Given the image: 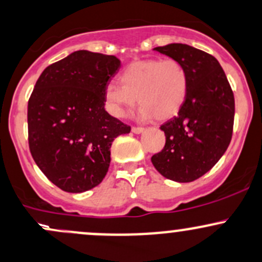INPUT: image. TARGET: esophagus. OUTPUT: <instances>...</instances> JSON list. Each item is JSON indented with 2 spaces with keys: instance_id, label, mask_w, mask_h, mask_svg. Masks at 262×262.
<instances>
[{
  "instance_id": "obj_1",
  "label": "esophagus",
  "mask_w": 262,
  "mask_h": 262,
  "mask_svg": "<svg viewBox=\"0 0 262 262\" xmlns=\"http://www.w3.org/2000/svg\"><path fill=\"white\" fill-rule=\"evenodd\" d=\"M144 131H145L144 127H132V132H134V134H141V132Z\"/></svg>"
}]
</instances>
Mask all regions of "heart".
I'll return each instance as SVG.
<instances>
[{"label": "heart", "mask_w": 262, "mask_h": 262, "mask_svg": "<svg viewBox=\"0 0 262 262\" xmlns=\"http://www.w3.org/2000/svg\"><path fill=\"white\" fill-rule=\"evenodd\" d=\"M121 85L108 84L104 99L110 112L116 117H125L137 102L141 105L139 117L142 120L154 115L164 120L174 115L187 95L188 75L180 61L145 59L126 67L120 75Z\"/></svg>", "instance_id": "heart-1"}]
</instances>
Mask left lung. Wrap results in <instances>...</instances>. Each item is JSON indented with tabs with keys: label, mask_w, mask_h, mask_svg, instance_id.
<instances>
[{
	"label": "left lung",
	"mask_w": 262,
	"mask_h": 262,
	"mask_svg": "<svg viewBox=\"0 0 262 262\" xmlns=\"http://www.w3.org/2000/svg\"><path fill=\"white\" fill-rule=\"evenodd\" d=\"M154 51L185 66L188 89L177 115L160 126L165 145L152 155L151 163L168 180L192 182L209 172L228 149L234 122V95L211 54L181 43Z\"/></svg>",
	"instance_id": "left-lung-1"
}]
</instances>
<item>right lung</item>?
<instances>
[{
	"label": "right lung",
	"instance_id": "obj_1",
	"mask_svg": "<svg viewBox=\"0 0 262 262\" xmlns=\"http://www.w3.org/2000/svg\"><path fill=\"white\" fill-rule=\"evenodd\" d=\"M120 67L115 56L76 51L49 64L30 95V152L44 176L66 192L99 185L113 140L131 131L104 110V88Z\"/></svg>",
	"mask_w": 262,
	"mask_h": 262
}]
</instances>
